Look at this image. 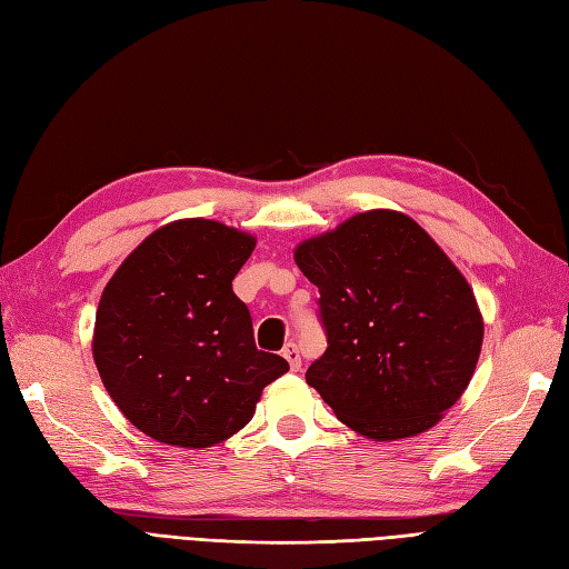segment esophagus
<instances>
[{
  "instance_id": "esophagus-1",
  "label": "esophagus",
  "mask_w": 569,
  "mask_h": 569,
  "mask_svg": "<svg viewBox=\"0 0 569 569\" xmlns=\"http://www.w3.org/2000/svg\"><path fill=\"white\" fill-rule=\"evenodd\" d=\"M283 358L288 360V366H290V370L293 372H298L300 370V351H298V343H286V348H283Z\"/></svg>"
}]
</instances>
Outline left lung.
Masks as SVG:
<instances>
[{"label": "left lung", "instance_id": "left-lung-1", "mask_svg": "<svg viewBox=\"0 0 569 569\" xmlns=\"http://www.w3.org/2000/svg\"><path fill=\"white\" fill-rule=\"evenodd\" d=\"M327 351L305 372L331 411L372 442L430 430L469 387L483 315L469 281L411 216L372 209L302 240Z\"/></svg>", "mask_w": 569, "mask_h": 569}]
</instances>
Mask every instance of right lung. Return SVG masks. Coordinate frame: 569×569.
<instances>
[{"label":"right lung","mask_w":569,"mask_h":569,"mask_svg":"<svg viewBox=\"0 0 569 569\" xmlns=\"http://www.w3.org/2000/svg\"><path fill=\"white\" fill-rule=\"evenodd\" d=\"M257 238L209 218L153 230L98 302L93 360L110 399L153 440L203 449L250 423L288 362L257 351L232 279Z\"/></svg>","instance_id":"add662e5"}]
</instances>
